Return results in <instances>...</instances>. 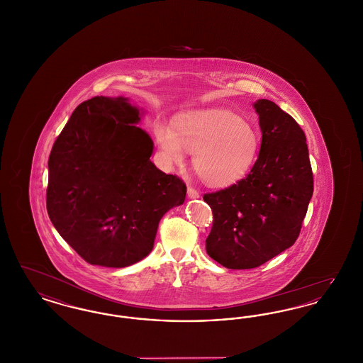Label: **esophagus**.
Listing matches in <instances>:
<instances>
[{
  "label": "esophagus",
  "mask_w": 363,
  "mask_h": 363,
  "mask_svg": "<svg viewBox=\"0 0 363 363\" xmlns=\"http://www.w3.org/2000/svg\"><path fill=\"white\" fill-rule=\"evenodd\" d=\"M188 197L189 199H199L200 197V194H199V191L196 189H193V188H188Z\"/></svg>",
  "instance_id": "obj_1"
}]
</instances>
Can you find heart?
I'll list each match as a JSON object with an SVG mask.
<instances>
[{
  "label": "heart",
  "instance_id": "obj_1",
  "mask_svg": "<svg viewBox=\"0 0 363 363\" xmlns=\"http://www.w3.org/2000/svg\"><path fill=\"white\" fill-rule=\"evenodd\" d=\"M162 155L170 164L194 152L193 167L213 188H223L243 178L259 155V130L227 108H203L181 114L174 126L157 121L154 126Z\"/></svg>",
  "mask_w": 363,
  "mask_h": 363
}]
</instances>
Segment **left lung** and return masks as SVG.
<instances>
[{"label": "left lung", "mask_w": 363, "mask_h": 363, "mask_svg": "<svg viewBox=\"0 0 363 363\" xmlns=\"http://www.w3.org/2000/svg\"><path fill=\"white\" fill-rule=\"evenodd\" d=\"M253 107L262 135L255 166L233 186L204 196L213 212L208 256L228 269L256 268L293 246L313 196L301 126L272 101Z\"/></svg>", "instance_id": "8db88e82"}]
</instances>
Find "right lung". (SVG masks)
<instances>
[{
	"instance_id": "obj_1",
	"label": "right lung",
	"mask_w": 363,
	"mask_h": 363,
	"mask_svg": "<svg viewBox=\"0 0 363 363\" xmlns=\"http://www.w3.org/2000/svg\"><path fill=\"white\" fill-rule=\"evenodd\" d=\"M143 117L129 98L95 96L74 108L52 145L48 213L92 265L123 268L147 257L163 215L185 201V184L151 162Z\"/></svg>"
}]
</instances>
